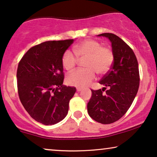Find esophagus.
<instances>
[{
	"instance_id": "1",
	"label": "esophagus",
	"mask_w": 157,
	"mask_h": 157,
	"mask_svg": "<svg viewBox=\"0 0 157 157\" xmlns=\"http://www.w3.org/2000/svg\"><path fill=\"white\" fill-rule=\"evenodd\" d=\"M76 90H77V91H81V90H82V89H81V88H76Z\"/></svg>"
}]
</instances>
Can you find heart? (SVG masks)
Wrapping results in <instances>:
<instances>
[{
  "mask_svg": "<svg viewBox=\"0 0 157 157\" xmlns=\"http://www.w3.org/2000/svg\"><path fill=\"white\" fill-rule=\"evenodd\" d=\"M75 55L70 51L64 52L62 65L67 71L76 67L78 59H86L83 62L85 68H80L71 73L66 77L68 84L83 88L86 86L95 78L96 72L104 75L110 70L114 61V54L110 48L102 46L96 40L87 39L73 47Z\"/></svg>",
  "mask_w": 157,
  "mask_h": 157,
  "instance_id": "1",
  "label": "heart"
}]
</instances>
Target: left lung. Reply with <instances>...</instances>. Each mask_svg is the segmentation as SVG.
<instances>
[{
    "label": "left lung",
    "mask_w": 157,
    "mask_h": 157,
    "mask_svg": "<svg viewBox=\"0 0 157 157\" xmlns=\"http://www.w3.org/2000/svg\"><path fill=\"white\" fill-rule=\"evenodd\" d=\"M98 36L110 40L114 61L99 81L104 87L91 89L92 96L87 104V111L96 121L109 124L121 119L130 108L138 92L140 77L136 56L121 38L109 33Z\"/></svg>",
    "instance_id": "left-lung-1"
}]
</instances>
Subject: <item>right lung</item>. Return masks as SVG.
<instances>
[{
    "label": "right lung",
    "instance_id": "add662e5",
    "mask_svg": "<svg viewBox=\"0 0 157 157\" xmlns=\"http://www.w3.org/2000/svg\"><path fill=\"white\" fill-rule=\"evenodd\" d=\"M74 39L51 40L31 47L19 61L17 86L29 115L44 125L59 123L67 115L76 88L63 85L62 56Z\"/></svg>",
    "mask_w": 157,
    "mask_h": 157
}]
</instances>
